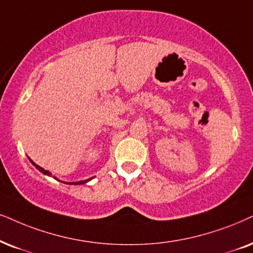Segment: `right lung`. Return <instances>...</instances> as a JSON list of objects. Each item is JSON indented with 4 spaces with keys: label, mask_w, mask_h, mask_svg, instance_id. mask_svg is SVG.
I'll list each match as a JSON object with an SVG mask.
<instances>
[{
    "label": "right lung",
    "mask_w": 253,
    "mask_h": 253,
    "mask_svg": "<svg viewBox=\"0 0 253 253\" xmlns=\"http://www.w3.org/2000/svg\"><path fill=\"white\" fill-rule=\"evenodd\" d=\"M30 162L32 163V165H34L36 169H37L39 172H42V174H45V175H48V176H51L52 175V173L51 172H48V170H46V169H42V167H41V166H38L37 164H35L34 162H32V160L30 159ZM53 178L55 179V180H58V181H61V180H59L57 176H53ZM94 178V176H93ZM93 178H89V179H86V180H81V181H75V182H67V181H61V182H64V183H66V185H84V183H87L88 181H90L91 179Z\"/></svg>",
    "instance_id": "1"
}]
</instances>
